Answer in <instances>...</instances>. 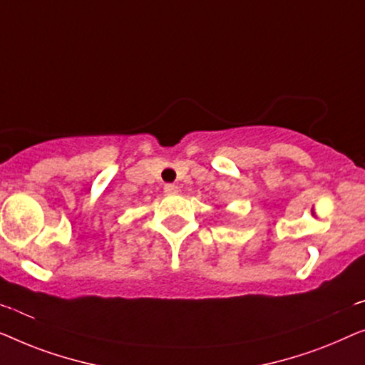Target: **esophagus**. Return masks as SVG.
Here are the masks:
<instances>
[{
  "mask_svg": "<svg viewBox=\"0 0 365 365\" xmlns=\"http://www.w3.org/2000/svg\"><path fill=\"white\" fill-rule=\"evenodd\" d=\"M163 192H165L167 195H175L178 192V187L173 183H167V185H163Z\"/></svg>",
  "mask_w": 365,
  "mask_h": 365,
  "instance_id": "1",
  "label": "esophagus"
}]
</instances>
